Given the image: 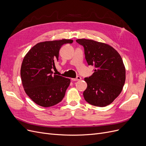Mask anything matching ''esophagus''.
<instances>
[{
	"mask_svg": "<svg viewBox=\"0 0 146 146\" xmlns=\"http://www.w3.org/2000/svg\"><path fill=\"white\" fill-rule=\"evenodd\" d=\"M80 80H81V77H80V76H78V77H77L75 78H72V81H79Z\"/></svg>",
	"mask_w": 146,
	"mask_h": 146,
	"instance_id": "esophagus-1",
	"label": "esophagus"
}]
</instances>
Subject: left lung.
<instances>
[{
  "mask_svg": "<svg viewBox=\"0 0 146 146\" xmlns=\"http://www.w3.org/2000/svg\"><path fill=\"white\" fill-rule=\"evenodd\" d=\"M84 47L88 65L94 66V73L84 78L87 87L83 93L89 104L106 106L119 95L125 81V68L119 53L107 44L88 39L76 40Z\"/></svg>",
  "mask_w": 146,
  "mask_h": 146,
  "instance_id": "left-lung-1",
  "label": "left lung"
}]
</instances>
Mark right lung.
<instances>
[{
    "label": "right lung",
    "mask_w": 146,
    "mask_h": 146,
    "mask_svg": "<svg viewBox=\"0 0 146 146\" xmlns=\"http://www.w3.org/2000/svg\"><path fill=\"white\" fill-rule=\"evenodd\" d=\"M72 40L48 41L34 46L25 56L21 77L26 94L37 105L53 106L64 99L71 80L53 73L59 52L64 44Z\"/></svg>",
    "instance_id": "1"
}]
</instances>
